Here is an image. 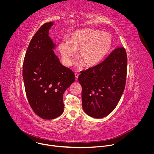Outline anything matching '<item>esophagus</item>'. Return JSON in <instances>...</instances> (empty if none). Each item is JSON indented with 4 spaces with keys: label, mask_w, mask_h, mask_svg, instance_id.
I'll list each match as a JSON object with an SVG mask.
<instances>
[{
    "label": "esophagus",
    "mask_w": 154,
    "mask_h": 154,
    "mask_svg": "<svg viewBox=\"0 0 154 154\" xmlns=\"http://www.w3.org/2000/svg\"><path fill=\"white\" fill-rule=\"evenodd\" d=\"M75 79H76V80H78V76H79V74L77 73H75Z\"/></svg>",
    "instance_id": "obj_1"
}]
</instances>
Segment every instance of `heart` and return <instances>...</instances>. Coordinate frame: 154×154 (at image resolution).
Instances as JSON below:
<instances>
[{
	"label": "heart",
	"instance_id": "heart-1",
	"mask_svg": "<svg viewBox=\"0 0 154 154\" xmlns=\"http://www.w3.org/2000/svg\"><path fill=\"white\" fill-rule=\"evenodd\" d=\"M112 46L109 34L93 29H84L72 34L68 42L59 45L62 62L66 66L72 63L75 51L79 50V63L86 67L98 65L109 54Z\"/></svg>",
	"mask_w": 154,
	"mask_h": 154
}]
</instances>
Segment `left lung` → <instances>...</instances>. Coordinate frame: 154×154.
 <instances>
[{"mask_svg":"<svg viewBox=\"0 0 154 154\" xmlns=\"http://www.w3.org/2000/svg\"><path fill=\"white\" fill-rule=\"evenodd\" d=\"M128 60L124 47L115 49L101 63L81 72L82 103L90 117L101 119L110 114L123 93Z\"/></svg>","mask_w":154,"mask_h":154,"instance_id":"obj_1","label":"left lung"}]
</instances>
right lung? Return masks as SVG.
Returning <instances> with one entry per match:
<instances>
[{
	"mask_svg": "<svg viewBox=\"0 0 154 154\" xmlns=\"http://www.w3.org/2000/svg\"><path fill=\"white\" fill-rule=\"evenodd\" d=\"M54 25L43 24L31 39L23 64L22 76L27 99L34 112L45 120L63 112V95L75 80L74 73L63 66L54 54L57 45L49 35Z\"/></svg>",
	"mask_w": 154,
	"mask_h": 154,
	"instance_id": "add662e5",
	"label": "right lung"
}]
</instances>
